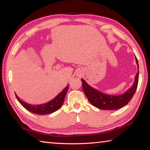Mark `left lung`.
<instances>
[{
  "label": "left lung",
  "mask_w": 150,
  "mask_h": 150,
  "mask_svg": "<svg viewBox=\"0 0 150 150\" xmlns=\"http://www.w3.org/2000/svg\"><path fill=\"white\" fill-rule=\"evenodd\" d=\"M136 61L138 70L135 76V81L132 87L129 88L123 95L117 96L105 95L91 87L85 80L81 79L83 91L91 105L102 110H116L123 107L130 102L135 94L139 79V65L136 57Z\"/></svg>",
  "instance_id": "8db88e82"
}]
</instances>
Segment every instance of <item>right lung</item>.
<instances>
[{
	"mask_svg": "<svg viewBox=\"0 0 150 150\" xmlns=\"http://www.w3.org/2000/svg\"><path fill=\"white\" fill-rule=\"evenodd\" d=\"M68 88H69V84L67 85L64 89L54 99L50 101L49 103L42 104V105H31L29 104H27L25 102H23L20 99L18 96L16 95V97L17 100L19 101V103L24 106V107L27 109L28 110L31 112L32 113L38 114V115H44L47 114H50L54 112L57 111L58 109L61 108L64 102L65 97L66 94L67 93Z\"/></svg>",
	"mask_w": 150,
	"mask_h": 150,
	"instance_id": "obj_1",
	"label": "right lung"
}]
</instances>
